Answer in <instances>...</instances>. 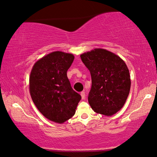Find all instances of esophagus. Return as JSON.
Masks as SVG:
<instances>
[{"label": "esophagus", "instance_id": "esophagus-1", "mask_svg": "<svg viewBox=\"0 0 157 157\" xmlns=\"http://www.w3.org/2000/svg\"><path fill=\"white\" fill-rule=\"evenodd\" d=\"M81 98H82L83 100L85 99V97H86V94H85V92L82 91L81 93Z\"/></svg>", "mask_w": 157, "mask_h": 157}]
</instances>
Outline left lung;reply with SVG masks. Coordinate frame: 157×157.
Here are the masks:
<instances>
[{
    "label": "left lung",
    "instance_id": "1",
    "mask_svg": "<svg viewBox=\"0 0 157 157\" xmlns=\"http://www.w3.org/2000/svg\"><path fill=\"white\" fill-rule=\"evenodd\" d=\"M81 58L91 75L88 103L94 112L112 116L122 109L129 94L130 75L125 62L101 48L84 52Z\"/></svg>",
    "mask_w": 157,
    "mask_h": 157
}]
</instances>
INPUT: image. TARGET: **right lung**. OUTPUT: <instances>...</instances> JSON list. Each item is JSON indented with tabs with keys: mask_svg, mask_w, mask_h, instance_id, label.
<instances>
[{
	"mask_svg": "<svg viewBox=\"0 0 157 157\" xmlns=\"http://www.w3.org/2000/svg\"><path fill=\"white\" fill-rule=\"evenodd\" d=\"M74 59L72 54L51 52L38 59L30 72L29 89L34 103L45 117L56 123L73 117L81 99L67 74Z\"/></svg>",
	"mask_w": 157,
	"mask_h": 157,
	"instance_id": "add662e5",
	"label": "right lung"
}]
</instances>
